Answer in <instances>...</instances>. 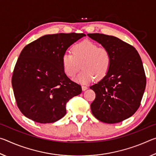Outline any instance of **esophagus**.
Wrapping results in <instances>:
<instances>
[{"mask_svg":"<svg viewBox=\"0 0 156 156\" xmlns=\"http://www.w3.org/2000/svg\"><path fill=\"white\" fill-rule=\"evenodd\" d=\"M87 89H88V87L87 86H84V85L82 86V90H83V91H85Z\"/></svg>","mask_w":156,"mask_h":156,"instance_id":"1","label":"esophagus"}]
</instances>
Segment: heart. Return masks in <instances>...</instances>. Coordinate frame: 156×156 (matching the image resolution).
<instances>
[{"mask_svg":"<svg viewBox=\"0 0 156 156\" xmlns=\"http://www.w3.org/2000/svg\"><path fill=\"white\" fill-rule=\"evenodd\" d=\"M73 55L66 53L62 58L63 69L67 76L73 78L81 67L83 71L74 80L85 84L96 77L106 76L111 65V55L105 47H98L96 43L84 41L76 44L72 49Z\"/></svg>","mask_w":156,"mask_h":156,"instance_id":"1","label":"heart"}]
</instances>
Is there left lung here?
Wrapping results in <instances>:
<instances>
[{"label": "left lung", "instance_id": "1", "mask_svg": "<svg viewBox=\"0 0 156 156\" xmlns=\"http://www.w3.org/2000/svg\"><path fill=\"white\" fill-rule=\"evenodd\" d=\"M87 36L106 48L112 60L106 76L90 87L96 93L91 112L102 122H120L136 113L143 96L146 76L140 56L133 46L115 36Z\"/></svg>", "mask_w": 156, "mask_h": 156}]
</instances>
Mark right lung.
<instances>
[{"label": "right lung", "instance_id": "1", "mask_svg": "<svg viewBox=\"0 0 156 156\" xmlns=\"http://www.w3.org/2000/svg\"><path fill=\"white\" fill-rule=\"evenodd\" d=\"M84 34H56L41 36L21 51L12 84L18 107L36 122H56L66 114V104L82 92L80 85L66 76L62 58Z\"/></svg>", "mask_w": 156, "mask_h": 156}]
</instances>
